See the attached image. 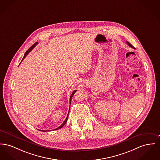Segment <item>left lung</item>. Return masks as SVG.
<instances>
[{
    "label": "left lung",
    "mask_w": 160,
    "mask_h": 160,
    "mask_svg": "<svg viewBox=\"0 0 160 160\" xmlns=\"http://www.w3.org/2000/svg\"><path fill=\"white\" fill-rule=\"evenodd\" d=\"M126 43H128V45L129 46V47H131L132 48H134V47L131 44L129 43V42H126Z\"/></svg>",
    "instance_id": "left-lung-1"
}]
</instances>
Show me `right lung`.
I'll list each match as a JSON object with an SVG mask.
<instances>
[{
  "label": "right lung",
  "instance_id": "obj_1",
  "mask_svg": "<svg viewBox=\"0 0 160 160\" xmlns=\"http://www.w3.org/2000/svg\"><path fill=\"white\" fill-rule=\"evenodd\" d=\"M38 42H36L34 45H32L31 47L29 48L28 49L27 51V52H25V55H24V56L23 57V58H22V61L25 58V57L27 56L29 52L34 48L36 47V45H37V44H38ZM77 91V90H75V91H73V92H72V94H71V97H70V104H71V99H72V97H73V95H74V94H75V92ZM68 116H67V117H66V119H65V120L64 121V122L62 123V124L60 126H59L58 128H57L56 129H55L54 130H58V129H61L65 124H66V122H67V120H68ZM39 131H43V132H46L47 131H42V130H39Z\"/></svg>",
  "mask_w": 160,
  "mask_h": 160
}]
</instances>
